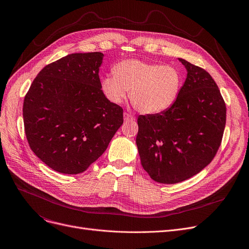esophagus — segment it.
Listing matches in <instances>:
<instances>
[{
	"mask_svg": "<svg viewBox=\"0 0 249 249\" xmlns=\"http://www.w3.org/2000/svg\"><path fill=\"white\" fill-rule=\"evenodd\" d=\"M124 120L125 121H134L135 120V117L133 116V115H131V114H129V113H124Z\"/></svg>",
	"mask_w": 249,
	"mask_h": 249,
	"instance_id": "esophagus-1",
	"label": "esophagus"
}]
</instances>
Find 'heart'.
I'll return each instance as SVG.
<instances>
[{"label":"heart","instance_id":"b5f03b06","mask_svg":"<svg viewBox=\"0 0 249 249\" xmlns=\"http://www.w3.org/2000/svg\"><path fill=\"white\" fill-rule=\"evenodd\" d=\"M113 71L101 80V90L113 104H121L130 90L137 110L158 114L167 110L178 95L181 78L172 66L131 59L118 63Z\"/></svg>","mask_w":249,"mask_h":249}]
</instances>
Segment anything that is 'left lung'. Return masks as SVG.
<instances>
[{
	"label": "left lung",
	"mask_w": 249,
	"mask_h": 249,
	"mask_svg": "<svg viewBox=\"0 0 249 249\" xmlns=\"http://www.w3.org/2000/svg\"><path fill=\"white\" fill-rule=\"evenodd\" d=\"M187 71L170 107L140 115L136 144L143 168L159 183L174 184L199 173L214 159L226 126V104L211 75L178 58Z\"/></svg>",
	"instance_id": "1"
}]
</instances>
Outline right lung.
Segmentation results:
<instances>
[{
  "label": "right lung",
  "mask_w": 249,
  "mask_h": 249,
  "mask_svg": "<svg viewBox=\"0 0 249 249\" xmlns=\"http://www.w3.org/2000/svg\"><path fill=\"white\" fill-rule=\"evenodd\" d=\"M103 54L73 53L45 66L23 101V123L32 152L64 174L88 169L123 124V109L101 90Z\"/></svg>",
  "instance_id": "1"
}]
</instances>
